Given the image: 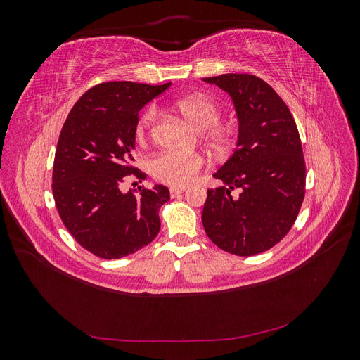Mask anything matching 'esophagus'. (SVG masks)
<instances>
[{
    "label": "esophagus",
    "mask_w": 360,
    "mask_h": 360,
    "mask_svg": "<svg viewBox=\"0 0 360 360\" xmlns=\"http://www.w3.org/2000/svg\"><path fill=\"white\" fill-rule=\"evenodd\" d=\"M184 191H186V188H171L169 189V195L174 198V197H177V195L183 193Z\"/></svg>",
    "instance_id": "1"
}]
</instances>
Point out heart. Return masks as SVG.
<instances>
[{
	"mask_svg": "<svg viewBox=\"0 0 360 360\" xmlns=\"http://www.w3.org/2000/svg\"><path fill=\"white\" fill-rule=\"evenodd\" d=\"M176 108L188 122L198 130H205V139L217 153L228 155L237 146V130L230 124L219 123L222 108L214 99L204 94H192L176 102ZM158 118V108L148 106L136 120L135 138L144 143ZM205 167V160L197 153L162 151L150 160L153 177L174 188L188 186Z\"/></svg>",
	"mask_w": 360,
	"mask_h": 360,
	"instance_id": "heart-1",
	"label": "heart"
}]
</instances>
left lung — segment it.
Segmentation results:
<instances>
[{
    "label": "left lung",
    "instance_id": "8db88e82",
    "mask_svg": "<svg viewBox=\"0 0 360 360\" xmlns=\"http://www.w3.org/2000/svg\"><path fill=\"white\" fill-rule=\"evenodd\" d=\"M202 79L231 96L240 124L236 151L213 174L226 186L207 191L204 230L226 252L257 255L279 243L300 212L307 167L299 130L285 102L258 76Z\"/></svg>",
    "mask_w": 360,
    "mask_h": 360
}]
</instances>
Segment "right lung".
I'll return each mask as SVG.
<instances>
[{
  "label": "right lung",
  "instance_id": "add662e5",
  "mask_svg": "<svg viewBox=\"0 0 360 360\" xmlns=\"http://www.w3.org/2000/svg\"><path fill=\"white\" fill-rule=\"evenodd\" d=\"M171 82H102L69 112L53 158L52 193L64 226L84 249L115 259L147 246L160 230L165 186L122 192L126 180L147 174L134 165L138 111ZM134 184V183H132Z\"/></svg>",
  "mask_w": 360,
  "mask_h": 360
}]
</instances>
